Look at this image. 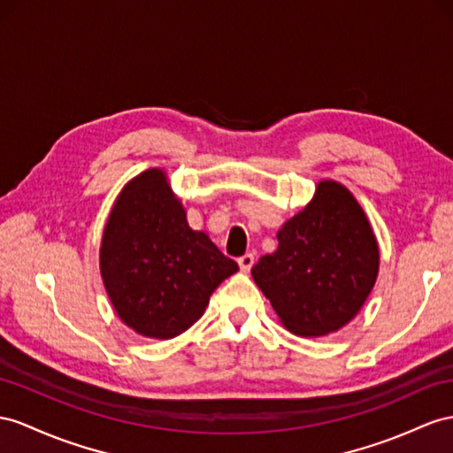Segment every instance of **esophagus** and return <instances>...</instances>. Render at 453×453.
I'll use <instances>...</instances> for the list:
<instances>
[{"instance_id":"obj_1","label":"esophagus","mask_w":453,"mask_h":453,"mask_svg":"<svg viewBox=\"0 0 453 453\" xmlns=\"http://www.w3.org/2000/svg\"><path fill=\"white\" fill-rule=\"evenodd\" d=\"M239 268H241V272H245V273H249L250 272V268H252V264H254V254H245V257H241L239 260Z\"/></svg>"}]
</instances>
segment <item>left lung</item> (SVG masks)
Returning a JSON list of instances; mask_svg holds the SVG:
<instances>
[{
  "label": "left lung",
  "instance_id": "8db88e82",
  "mask_svg": "<svg viewBox=\"0 0 453 453\" xmlns=\"http://www.w3.org/2000/svg\"><path fill=\"white\" fill-rule=\"evenodd\" d=\"M280 247L252 280L300 337L344 327L364 306L379 273V247L362 206L344 185L323 180L314 199L277 234Z\"/></svg>",
  "mask_w": 453,
  "mask_h": 453
}]
</instances>
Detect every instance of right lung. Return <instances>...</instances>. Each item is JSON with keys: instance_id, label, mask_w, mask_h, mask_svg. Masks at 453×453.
<instances>
[{"instance_id": "add662e5", "label": "right lung", "mask_w": 453, "mask_h": 453, "mask_svg": "<svg viewBox=\"0 0 453 453\" xmlns=\"http://www.w3.org/2000/svg\"><path fill=\"white\" fill-rule=\"evenodd\" d=\"M101 277L116 314L149 339H172L204 314L239 265L189 227L166 173L150 168L126 185L103 231Z\"/></svg>"}]
</instances>
